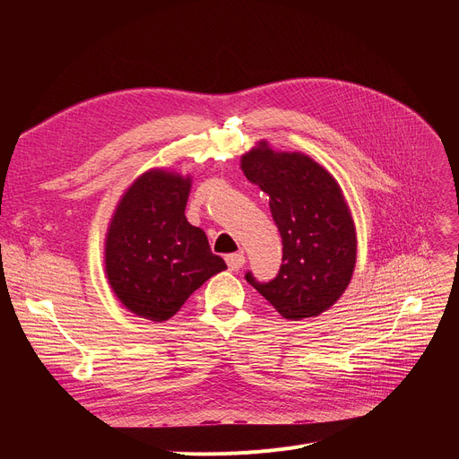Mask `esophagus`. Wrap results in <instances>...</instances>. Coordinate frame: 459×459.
Listing matches in <instances>:
<instances>
[{
  "instance_id": "1",
  "label": "esophagus",
  "mask_w": 459,
  "mask_h": 459,
  "mask_svg": "<svg viewBox=\"0 0 459 459\" xmlns=\"http://www.w3.org/2000/svg\"><path fill=\"white\" fill-rule=\"evenodd\" d=\"M246 264V255L244 253H232V255H227V266L229 270L232 272H238L239 268H242Z\"/></svg>"
}]
</instances>
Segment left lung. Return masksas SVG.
<instances>
[{"label": "left lung", "instance_id": "obj_1", "mask_svg": "<svg viewBox=\"0 0 459 459\" xmlns=\"http://www.w3.org/2000/svg\"><path fill=\"white\" fill-rule=\"evenodd\" d=\"M244 175L270 195L273 221L282 238V264L270 282H247L286 320L320 316L353 277L357 232L334 177L303 152H284L256 141L239 160Z\"/></svg>", "mask_w": 459, "mask_h": 459}]
</instances>
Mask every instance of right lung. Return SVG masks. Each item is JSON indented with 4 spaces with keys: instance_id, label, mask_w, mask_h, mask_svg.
<instances>
[{
    "instance_id": "right-lung-1",
    "label": "right lung",
    "mask_w": 459,
    "mask_h": 459,
    "mask_svg": "<svg viewBox=\"0 0 459 459\" xmlns=\"http://www.w3.org/2000/svg\"><path fill=\"white\" fill-rule=\"evenodd\" d=\"M191 175L154 167L120 195L104 242L106 277L132 315L165 322L210 277L227 270L203 229L186 220Z\"/></svg>"
}]
</instances>
